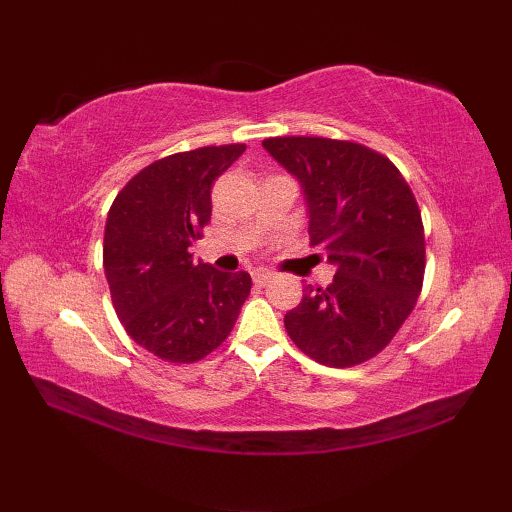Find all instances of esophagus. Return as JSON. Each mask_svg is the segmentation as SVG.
I'll return each mask as SVG.
<instances>
[{"label": "esophagus", "mask_w": 512, "mask_h": 512, "mask_svg": "<svg viewBox=\"0 0 512 512\" xmlns=\"http://www.w3.org/2000/svg\"><path fill=\"white\" fill-rule=\"evenodd\" d=\"M275 277V273H270V270H266V268H259V270H253V281H255V286H266L270 279Z\"/></svg>", "instance_id": "1"}]
</instances>
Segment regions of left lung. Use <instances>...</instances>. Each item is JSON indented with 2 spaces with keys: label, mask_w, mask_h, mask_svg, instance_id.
Segmentation results:
<instances>
[{
  "label": "left lung",
  "mask_w": 512,
  "mask_h": 512,
  "mask_svg": "<svg viewBox=\"0 0 512 512\" xmlns=\"http://www.w3.org/2000/svg\"><path fill=\"white\" fill-rule=\"evenodd\" d=\"M264 149L301 184L310 246L336 266L332 284L303 288L284 317L303 354L352 367L383 352L416 306L424 277L418 202L394 162L350 140L266 138Z\"/></svg>",
  "instance_id": "left-lung-1"
}]
</instances>
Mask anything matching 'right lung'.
<instances>
[{"label": "right lung", "instance_id": "right-lung-1", "mask_svg": "<svg viewBox=\"0 0 512 512\" xmlns=\"http://www.w3.org/2000/svg\"><path fill=\"white\" fill-rule=\"evenodd\" d=\"M246 145L182 151L138 171L107 213L103 268L123 328L169 363H195L231 334L250 275L193 262L211 222V187Z\"/></svg>", "mask_w": 512, "mask_h": 512}]
</instances>
